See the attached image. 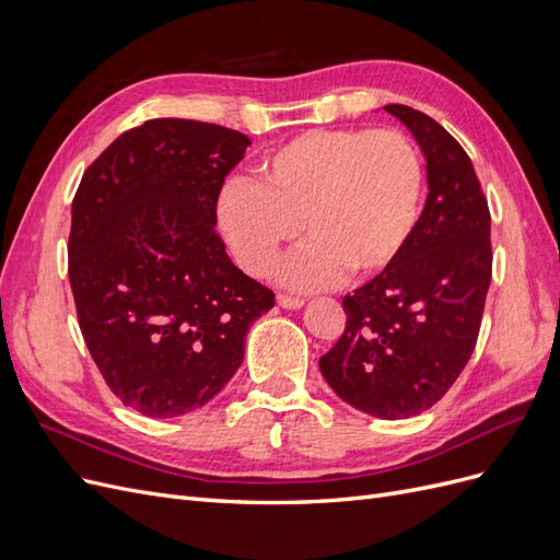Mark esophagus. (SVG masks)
<instances>
[{
  "mask_svg": "<svg viewBox=\"0 0 560 560\" xmlns=\"http://www.w3.org/2000/svg\"><path fill=\"white\" fill-rule=\"evenodd\" d=\"M278 303L282 308H287V311H296V308H301L303 303H306V299H299V296H287V294H280L278 296Z\"/></svg>",
  "mask_w": 560,
  "mask_h": 560,
  "instance_id": "esophagus-1",
  "label": "esophagus"
}]
</instances>
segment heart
Wrapping results in <instances>:
<instances>
[{
    "label": "heart",
    "mask_w": 560,
    "mask_h": 560,
    "mask_svg": "<svg viewBox=\"0 0 560 560\" xmlns=\"http://www.w3.org/2000/svg\"><path fill=\"white\" fill-rule=\"evenodd\" d=\"M420 196V159L401 132L306 130L261 159L257 184L224 186L217 224L249 276H266L301 231L308 243L280 278L315 290L393 264L416 229Z\"/></svg>",
    "instance_id": "b5f03b06"
}]
</instances>
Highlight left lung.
<instances>
[{"instance_id":"obj_1","label":"left lung","mask_w":560,"mask_h":560,"mask_svg":"<svg viewBox=\"0 0 560 560\" xmlns=\"http://www.w3.org/2000/svg\"><path fill=\"white\" fill-rule=\"evenodd\" d=\"M411 130L428 200L404 252L343 299L346 331L319 358L334 393L383 420L442 399L469 362L490 284V212L465 149L434 118L385 105Z\"/></svg>"}]
</instances>
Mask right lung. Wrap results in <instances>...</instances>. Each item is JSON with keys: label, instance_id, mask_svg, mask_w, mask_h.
Segmentation results:
<instances>
[{"label": "right lung", "instance_id": "obj_1", "mask_svg": "<svg viewBox=\"0 0 560 560\" xmlns=\"http://www.w3.org/2000/svg\"><path fill=\"white\" fill-rule=\"evenodd\" d=\"M252 142L238 130L154 118L100 154L72 200L70 284L112 393L149 418L208 404L276 294L219 238L217 198Z\"/></svg>", "mask_w": 560, "mask_h": 560}]
</instances>
